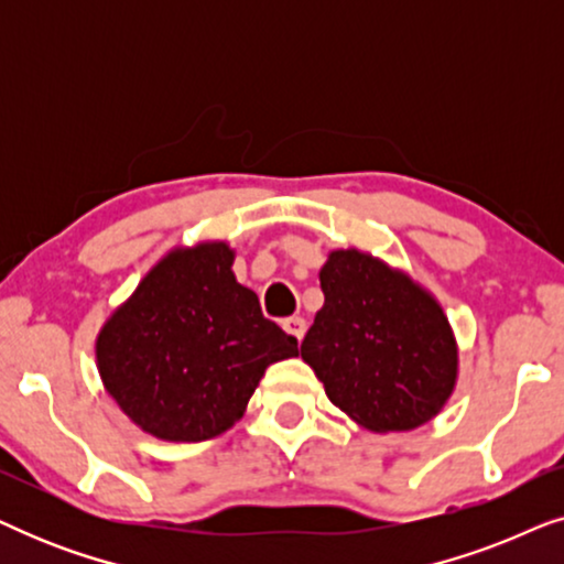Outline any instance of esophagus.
Segmentation results:
<instances>
[{
  "mask_svg": "<svg viewBox=\"0 0 564 564\" xmlns=\"http://www.w3.org/2000/svg\"><path fill=\"white\" fill-rule=\"evenodd\" d=\"M282 328L288 330L290 336H295L297 341H303V336H305V328H307V326H305V321H303V318H297V315H292V318H288V321L282 323Z\"/></svg>",
  "mask_w": 564,
  "mask_h": 564,
  "instance_id": "esophagus-1",
  "label": "esophagus"
}]
</instances>
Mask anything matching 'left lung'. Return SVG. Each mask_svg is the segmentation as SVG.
Masks as SVG:
<instances>
[{
	"label": "left lung",
	"instance_id": "8db88e82",
	"mask_svg": "<svg viewBox=\"0 0 564 564\" xmlns=\"http://www.w3.org/2000/svg\"><path fill=\"white\" fill-rule=\"evenodd\" d=\"M326 303L300 354L330 403L369 431L434 419L457 384L459 351L438 300L372 253L338 249L321 269Z\"/></svg>",
	"mask_w": 564,
	"mask_h": 564
}]
</instances>
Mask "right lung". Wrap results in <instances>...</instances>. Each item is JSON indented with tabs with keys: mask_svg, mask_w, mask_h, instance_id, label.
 Listing matches in <instances>:
<instances>
[{
	"mask_svg": "<svg viewBox=\"0 0 564 564\" xmlns=\"http://www.w3.org/2000/svg\"><path fill=\"white\" fill-rule=\"evenodd\" d=\"M234 249H172L97 336V369L120 411L164 442H205L243 419L267 367L297 338L236 282Z\"/></svg>",
	"mask_w": 564,
	"mask_h": 564,
	"instance_id": "obj_1",
	"label": "right lung"
}]
</instances>
